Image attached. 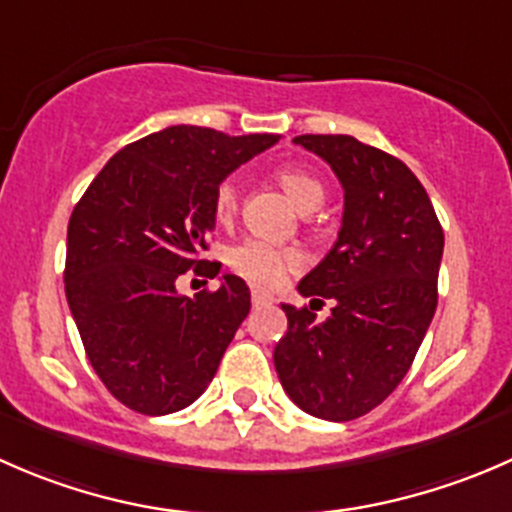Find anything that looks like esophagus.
I'll return each mask as SVG.
<instances>
[{
  "instance_id": "1",
  "label": "esophagus",
  "mask_w": 512,
  "mask_h": 512,
  "mask_svg": "<svg viewBox=\"0 0 512 512\" xmlns=\"http://www.w3.org/2000/svg\"><path fill=\"white\" fill-rule=\"evenodd\" d=\"M275 302V297L267 292H262V289H252V307H265V304H272Z\"/></svg>"
}]
</instances>
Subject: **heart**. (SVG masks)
Here are the masks:
<instances>
[{
    "mask_svg": "<svg viewBox=\"0 0 512 512\" xmlns=\"http://www.w3.org/2000/svg\"><path fill=\"white\" fill-rule=\"evenodd\" d=\"M275 178L302 213H312L314 208L322 205L324 185L314 175L285 165L277 170ZM237 200H240V188L235 180L220 183V188L215 190V218L230 220L237 210ZM227 265L245 280L255 282L257 287H275L285 280L287 272L302 267V255L294 247H277L262 240H242L230 247Z\"/></svg>",
    "mask_w": 512,
    "mask_h": 512,
    "instance_id": "obj_1",
    "label": "heart"
}]
</instances>
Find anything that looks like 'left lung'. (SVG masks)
<instances>
[{
  "mask_svg": "<svg viewBox=\"0 0 512 512\" xmlns=\"http://www.w3.org/2000/svg\"><path fill=\"white\" fill-rule=\"evenodd\" d=\"M294 143L332 165L344 215L334 247L297 287L302 297L334 299L332 314L319 322L312 304H282L287 334L275 369L299 409L352 421L376 409L414 364L438 304L443 230L399 158L352 136L309 133Z\"/></svg>",
  "mask_w": 512,
  "mask_h": 512,
  "instance_id": "obj_1",
  "label": "left lung"
}]
</instances>
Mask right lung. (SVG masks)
<instances>
[{
  "mask_svg": "<svg viewBox=\"0 0 512 512\" xmlns=\"http://www.w3.org/2000/svg\"><path fill=\"white\" fill-rule=\"evenodd\" d=\"M280 141L170 126L121 148L76 203L64 287L91 366L128 409L165 416L193 404L250 312V289L223 275L193 299L180 275L218 277L200 260L215 227V190Z\"/></svg>",
  "mask_w": 512,
  "mask_h": 512,
  "instance_id": "1",
  "label": "right lung"
}]
</instances>
